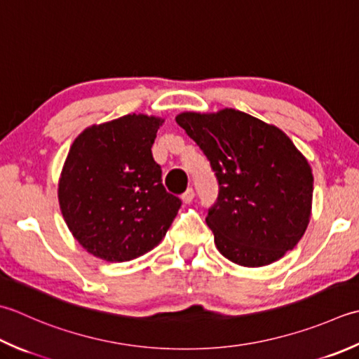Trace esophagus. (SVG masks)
Masks as SVG:
<instances>
[{
  "label": "esophagus",
  "instance_id": "34e87169",
  "mask_svg": "<svg viewBox=\"0 0 359 359\" xmlns=\"http://www.w3.org/2000/svg\"><path fill=\"white\" fill-rule=\"evenodd\" d=\"M193 199H194V189L188 188L187 191L182 194V201H184V203H189Z\"/></svg>",
  "mask_w": 359,
  "mask_h": 359
}]
</instances>
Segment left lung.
<instances>
[{
    "label": "left lung",
    "mask_w": 359,
    "mask_h": 359,
    "mask_svg": "<svg viewBox=\"0 0 359 359\" xmlns=\"http://www.w3.org/2000/svg\"><path fill=\"white\" fill-rule=\"evenodd\" d=\"M175 121L205 154L219 185L205 219L217 250L259 268L294 249L310 222L313 174L290 137L235 109L185 111Z\"/></svg>",
    "instance_id": "left-lung-1"
}]
</instances>
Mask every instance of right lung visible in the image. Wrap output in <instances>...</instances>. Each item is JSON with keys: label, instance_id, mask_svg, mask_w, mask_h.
<instances>
[{"label": "right lung", "instance_id": "right-lung-1", "mask_svg": "<svg viewBox=\"0 0 359 359\" xmlns=\"http://www.w3.org/2000/svg\"><path fill=\"white\" fill-rule=\"evenodd\" d=\"M163 119L124 115L91 126L69 147L59 180L67 226L88 254L110 263L163 240L182 201L161 184L151 147Z\"/></svg>", "mask_w": 359, "mask_h": 359}]
</instances>
